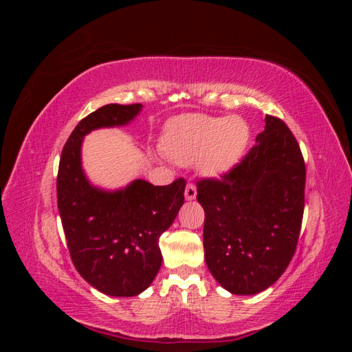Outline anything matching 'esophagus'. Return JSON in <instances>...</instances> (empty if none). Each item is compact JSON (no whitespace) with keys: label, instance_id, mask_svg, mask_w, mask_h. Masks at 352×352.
Instances as JSON below:
<instances>
[{"label":"esophagus","instance_id":"obj_1","mask_svg":"<svg viewBox=\"0 0 352 352\" xmlns=\"http://www.w3.org/2000/svg\"><path fill=\"white\" fill-rule=\"evenodd\" d=\"M195 197H197V188H195V185L194 184H188L186 188H185V198L188 201H192V199H195Z\"/></svg>","mask_w":352,"mask_h":352}]
</instances>
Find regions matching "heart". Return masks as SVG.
<instances>
[{
	"label": "heart",
	"instance_id": "heart-1",
	"mask_svg": "<svg viewBox=\"0 0 352 352\" xmlns=\"http://www.w3.org/2000/svg\"><path fill=\"white\" fill-rule=\"evenodd\" d=\"M250 141V127L238 116L211 117L184 114L170 122L164 150L170 160L182 166L199 162L210 176L228 172L242 158Z\"/></svg>",
	"mask_w": 352,
	"mask_h": 352
}]
</instances>
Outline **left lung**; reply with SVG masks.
I'll return each mask as SVG.
<instances>
[{
    "mask_svg": "<svg viewBox=\"0 0 352 352\" xmlns=\"http://www.w3.org/2000/svg\"><path fill=\"white\" fill-rule=\"evenodd\" d=\"M264 131L229 173L197 184L210 273L235 295L267 289L289 265L304 214L305 164L295 136L265 116Z\"/></svg>",
    "mask_w": 352,
    "mask_h": 352,
    "instance_id": "8db88e82",
    "label": "left lung"
}]
</instances>
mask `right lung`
<instances>
[{"label": "right lung", "mask_w": 352, "mask_h": 352, "mask_svg": "<svg viewBox=\"0 0 352 352\" xmlns=\"http://www.w3.org/2000/svg\"><path fill=\"white\" fill-rule=\"evenodd\" d=\"M142 104H107L82 119L63 148L57 204L74 267L95 289L110 296H135L162 267V233L184 206L185 179L154 186L135 179L124 188L94 186L82 168V142L89 132L129 124Z\"/></svg>", "instance_id": "1"}]
</instances>
